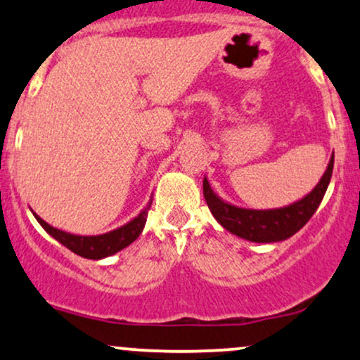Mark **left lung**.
Here are the masks:
<instances>
[{
  "instance_id": "left-lung-1",
  "label": "left lung",
  "mask_w": 360,
  "mask_h": 360,
  "mask_svg": "<svg viewBox=\"0 0 360 360\" xmlns=\"http://www.w3.org/2000/svg\"><path fill=\"white\" fill-rule=\"evenodd\" d=\"M332 171L333 155L330 157L326 171L315 188L307 196L295 201V203L283 206V208L250 210L235 206L229 201L221 200L213 191L206 177L203 179V194L214 220L220 223L223 229L229 230L230 233L255 243L283 242L303 229L309 218L313 217V213L316 212L321 200H323L330 179H332Z\"/></svg>"
}]
</instances>
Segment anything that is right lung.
<instances>
[{
	"label": "right lung",
	"instance_id": "1",
	"mask_svg": "<svg viewBox=\"0 0 360 360\" xmlns=\"http://www.w3.org/2000/svg\"><path fill=\"white\" fill-rule=\"evenodd\" d=\"M152 200L148 201L146 208L140 212L137 217L131 218L130 221L122 225L120 229L111 230V232L101 233V235H76L64 232V230L56 229V226L49 225L47 221H44L39 214L34 213L37 221L42 225V229L47 232L51 237L56 238L57 242H60L62 245L68 247L69 250H72L74 254L81 255L84 259H93L100 260L110 255L117 254V252L123 250L125 247L130 245L131 242H135L139 238V235L142 233L143 226L147 221V213L150 208Z\"/></svg>",
	"mask_w": 360,
	"mask_h": 360
}]
</instances>
